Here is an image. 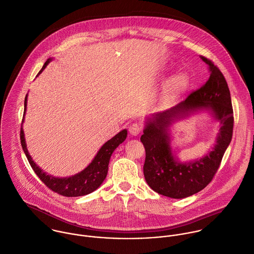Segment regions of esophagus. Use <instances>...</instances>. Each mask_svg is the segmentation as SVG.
Returning <instances> with one entry per match:
<instances>
[{
  "mask_svg": "<svg viewBox=\"0 0 254 254\" xmlns=\"http://www.w3.org/2000/svg\"><path fill=\"white\" fill-rule=\"evenodd\" d=\"M128 130H129V133L131 135L136 136V135H138L141 132L142 128H141V127L138 124H132V125H130Z\"/></svg>",
  "mask_w": 254,
  "mask_h": 254,
  "instance_id": "1",
  "label": "esophagus"
}]
</instances>
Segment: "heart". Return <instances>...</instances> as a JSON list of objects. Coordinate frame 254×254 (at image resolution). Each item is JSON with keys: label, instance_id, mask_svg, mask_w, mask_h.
<instances>
[{"label": "heart", "instance_id": "b5f03b06", "mask_svg": "<svg viewBox=\"0 0 254 254\" xmlns=\"http://www.w3.org/2000/svg\"><path fill=\"white\" fill-rule=\"evenodd\" d=\"M173 84L176 88L178 89H181V88H184L187 84V78L184 76V75H178L174 78L173 80Z\"/></svg>", "mask_w": 254, "mask_h": 254}]
</instances>
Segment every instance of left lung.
I'll list each match as a JSON object with an SVG mask.
<instances>
[{
    "label": "left lung",
    "mask_w": 254,
    "mask_h": 254,
    "mask_svg": "<svg viewBox=\"0 0 254 254\" xmlns=\"http://www.w3.org/2000/svg\"><path fill=\"white\" fill-rule=\"evenodd\" d=\"M201 58L210 71L206 84L175 107L146 118L140 137L145 148L146 183L156 193L172 199L190 197L212 181L233 137L234 111L228 83L211 60ZM201 111H208L220 123L216 144L203 158L182 163L172 150L170 127L178 119Z\"/></svg>",
    "instance_id": "left-lung-1"
}]
</instances>
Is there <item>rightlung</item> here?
Wrapping results in <instances>:
<instances>
[{
	"label": "right lung",
	"mask_w": 254,
	"mask_h": 254,
	"mask_svg": "<svg viewBox=\"0 0 254 254\" xmlns=\"http://www.w3.org/2000/svg\"><path fill=\"white\" fill-rule=\"evenodd\" d=\"M51 60L52 58H48L46 60L41 70L39 71L38 75L45 69V67ZM26 105H27V95L24 98V113H23L22 123L24 121V115L26 112ZM127 135V130L125 128L119 133H117L110 140H108L106 143L103 144V146L99 149V151L97 152L92 162L84 170L69 177L59 178V177H54L52 175H49L46 172H43V170L35 164L31 156L29 155L26 147L22 124L20 127V143L31 168L33 169L35 174L39 177V179L50 190L65 197L84 196L97 190L107 177L110 158L114 150L126 140Z\"/></svg>",
	"instance_id": "add662e5"
}]
</instances>
